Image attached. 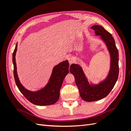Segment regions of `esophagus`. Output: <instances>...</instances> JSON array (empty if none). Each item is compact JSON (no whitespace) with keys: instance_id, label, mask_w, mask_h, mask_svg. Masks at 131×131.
<instances>
[{"instance_id":"obj_1","label":"esophagus","mask_w":131,"mask_h":131,"mask_svg":"<svg viewBox=\"0 0 131 131\" xmlns=\"http://www.w3.org/2000/svg\"><path fill=\"white\" fill-rule=\"evenodd\" d=\"M68 61H69V63H70V64H72L73 63H74V59L73 57L72 56H69L68 58Z\"/></svg>"}]
</instances>
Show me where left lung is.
<instances>
[{"instance_id": "1", "label": "left lung", "mask_w": 131, "mask_h": 131, "mask_svg": "<svg viewBox=\"0 0 131 131\" xmlns=\"http://www.w3.org/2000/svg\"><path fill=\"white\" fill-rule=\"evenodd\" d=\"M91 28L95 30L96 35H100L108 47L111 56V65L105 80L93 86L89 84L80 66L75 64L70 66V72L74 75L79 93L82 100L87 102L98 101L108 96L115 85L119 73L118 52L112 35L102 26L95 25Z\"/></svg>"}]
</instances>
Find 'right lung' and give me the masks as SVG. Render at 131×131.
<instances>
[{
	"instance_id": "add662e5",
	"label": "right lung",
	"mask_w": 131,
	"mask_h": 131,
	"mask_svg": "<svg viewBox=\"0 0 131 131\" xmlns=\"http://www.w3.org/2000/svg\"><path fill=\"white\" fill-rule=\"evenodd\" d=\"M16 51L17 45L13 54V62L15 82L20 92L28 101L35 105H49L54 104L59 99V91L63 80L69 72L68 61L67 60L62 62L54 67L49 83L44 88L36 92H31L25 89L19 81L15 62Z\"/></svg>"
}]
</instances>
